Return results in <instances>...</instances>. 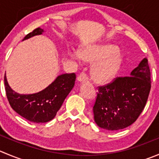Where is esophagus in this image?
Returning <instances> with one entry per match:
<instances>
[{
    "label": "esophagus",
    "mask_w": 159,
    "mask_h": 159,
    "mask_svg": "<svg viewBox=\"0 0 159 159\" xmlns=\"http://www.w3.org/2000/svg\"><path fill=\"white\" fill-rule=\"evenodd\" d=\"M77 80L80 83H84V82H87L88 81V77L87 76V75L84 73H81L80 75L77 77Z\"/></svg>",
    "instance_id": "34e87169"
}]
</instances>
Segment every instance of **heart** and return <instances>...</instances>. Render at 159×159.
<instances>
[{
    "instance_id": "1",
    "label": "heart",
    "mask_w": 159,
    "mask_h": 159,
    "mask_svg": "<svg viewBox=\"0 0 159 159\" xmlns=\"http://www.w3.org/2000/svg\"><path fill=\"white\" fill-rule=\"evenodd\" d=\"M71 57L75 60L94 63L91 69V77L94 82L100 84L112 81L120 70L123 63V55L117 46L105 43L89 45L81 49L80 52L73 51Z\"/></svg>"
}]
</instances>
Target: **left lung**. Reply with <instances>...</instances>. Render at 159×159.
<instances>
[{
	"label": "left lung",
	"instance_id": "8db88e82",
	"mask_svg": "<svg viewBox=\"0 0 159 159\" xmlns=\"http://www.w3.org/2000/svg\"><path fill=\"white\" fill-rule=\"evenodd\" d=\"M151 90V72L143 58L129 76L118 77L98 88L93 105L95 122L107 130H119L132 125L143 111Z\"/></svg>",
	"mask_w": 159,
	"mask_h": 159
}]
</instances>
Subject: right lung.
Wrapping results in <instances>:
<instances>
[{
	"mask_svg": "<svg viewBox=\"0 0 159 159\" xmlns=\"http://www.w3.org/2000/svg\"><path fill=\"white\" fill-rule=\"evenodd\" d=\"M44 30L37 28L27 34L23 40L41 35ZM75 73L62 74L48 87L35 93L21 94L11 88L4 75L6 95L15 111L30 122L43 123L52 120L61 108L65 99L75 85Z\"/></svg>",
	"mask_w": 159,
	"mask_h": 159,
	"instance_id": "obj_1",
	"label": "right lung"
}]
</instances>
